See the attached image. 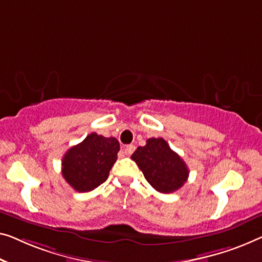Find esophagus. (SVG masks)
Masks as SVG:
<instances>
[{
    "instance_id": "1",
    "label": "esophagus",
    "mask_w": 262,
    "mask_h": 262,
    "mask_svg": "<svg viewBox=\"0 0 262 262\" xmlns=\"http://www.w3.org/2000/svg\"><path fill=\"white\" fill-rule=\"evenodd\" d=\"M135 150V146H133V144H129V146H127L126 148H124V154L126 155H132L133 153H134Z\"/></svg>"
}]
</instances>
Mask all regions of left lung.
<instances>
[{
	"label": "left lung",
	"mask_w": 262,
	"mask_h": 262,
	"mask_svg": "<svg viewBox=\"0 0 262 262\" xmlns=\"http://www.w3.org/2000/svg\"><path fill=\"white\" fill-rule=\"evenodd\" d=\"M132 159L149 185L160 193H173L188 179L189 170L185 161L162 138L148 139L146 146L138 147Z\"/></svg>",
	"instance_id": "8db88e82"
}]
</instances>
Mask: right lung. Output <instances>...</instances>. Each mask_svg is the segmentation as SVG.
<instances>
[{"mask_svg": "<svg viewBox=\"0 0 262 262\" xmlns=\"http://www.w3.org/2000/svg\"><path fill=\"white\" fill-rule=\"evenodd\" d=\"M119 150L115 138L92 133L62 158V177L76 192H91L107 180Z\"/></svg>", "mask_w": 262, "mask_h": 262, "instance_id": "add662e5", "label": "right lung"}]
</instances>
